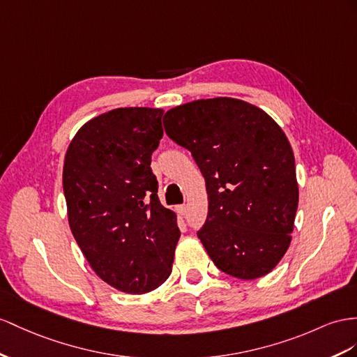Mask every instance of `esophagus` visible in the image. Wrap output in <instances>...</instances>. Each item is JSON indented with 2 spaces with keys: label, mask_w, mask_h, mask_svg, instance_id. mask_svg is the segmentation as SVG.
<instances>
[{
  "label": "esophagus",
  "mask_w": 357,
  "mask_h": 357,
  "mask_svg": "<svg viewBox=\"0 0 357 357\" xmlns=\"http://www.w3.org/2000/svg\"><path fill=\"white\" fill-rule=\"evenodd\" d=\"M176 211H178L179 215H185L187 214V205H179L176 208Z\"/></svg>",
  "instance_id": "1"
}]
</instances>
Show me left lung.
Instances as JSON below:
<instances>
[{
  "mask_svg": "<svg viewBox=\"0 0 357 357\" xmlns=\"http://www.w3.org/2000/svg\"><path fill=\"white\" fill-rule=\"evenodd\" d=\"M205 178L208 215L197 231L218 270L252 280L287 253L298 205L296 161L282 128L235 98L197 99L162 119Z\"/></svg>",
  "mask_w": 357,
  "mask_h": 357,
  "instance_id": "left-lung-1",
  "label": "left lung"
}]
</instances>
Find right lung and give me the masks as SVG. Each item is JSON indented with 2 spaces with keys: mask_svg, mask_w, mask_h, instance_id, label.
I'll list each match as a JSON object with an SVG mask.
<instances>
[{
  "mask_svg": "<svg viewBox=\"0 0 357 357\" xmlns=\"http://www.w3.org/2000/svg\"><path fill=\"white\" fill-rule=\"evenodd\" d=\"M162 113L128 107L93 117L65 155L70 231L98 276L128 294H144L167 280L181 236L151 169Z\"/></svg>",
  "mask_w": 357,
  "mask_h": 357,
  "instance_id": "obj_1",
  "label": "right lung"
}]
</instances>
